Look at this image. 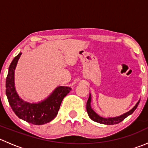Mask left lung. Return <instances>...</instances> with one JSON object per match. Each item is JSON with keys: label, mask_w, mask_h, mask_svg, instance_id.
Masks as SVG:
<instances>
[{"label": "left lung", "mask_w": 148, "mask_h": 148, "mask_svg": "<svg viewBox=\"0 0 148 148\" xmlns=\"http://www.w3.org/2000/svg\"><path fill=\"white\" fill-rule=\"evenodd\" d=\"M91 99H92V97H91V95L89 94V99H88L87 102H86V111H87L89 117H90L92 120L95 121V122H98V123H100V124H104V125H115V124H118L120 123V122H122V121H123L127 117H128V116L130 115L131 114H132V113L134 112V111L136 110L139 103H140V100H139L138 102H137V104H135V107H134L132 110H130L129 112L125 113V114H122V115L118 116V117L104 118V117H100L99 115H98V114H97L93 110H92V107H91Z\"/></svg>", "instance_id": "1"}]
</instances>
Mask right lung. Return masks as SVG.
Segmentation results:
<instances>
[{
    "instance_id": "1",
    "label": "right lung",
    "mask_w": 148,
    "mask_h": 148,
    "mask_svg": "<svg viewBox=\"0 0 148 148\" xmlns=\"http://www.w3.org/2000/svg\"><path fill=\"white\" fill-rule=\"evenodd\" d=\"M21 53L20 52L13 59L8 69L5 82L7 98L10 107L19 118L33 125H44L57 115L62 100L71 89L69 86H58L46 99L38 103H29L23 100L16 92L14 83L15 69Z\"/></svg>"
}]
</instances>
